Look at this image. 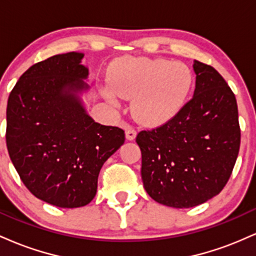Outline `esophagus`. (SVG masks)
<instances>
[{"instance_id": "esophagus-1", "label": "esophagus", "mask_w": 256, "mask_h": 256, "mask_svg": "<svg viewBox=\"0 0 256 256\" xmlns=\"http://www.w3.org/2000/svg\"><path fill=\"white\" fill-rule=\"evenodd\" d=\"M136 134H137V132L134 131V128H131V126H128V128H126V131H125L126 140H134V138H136Z\"/></svg>"}]
</instances>
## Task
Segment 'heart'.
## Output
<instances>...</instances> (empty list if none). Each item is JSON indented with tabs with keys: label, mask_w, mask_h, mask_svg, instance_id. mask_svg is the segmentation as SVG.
Returning <instances> with one entry per match:
<instances>
[{
	"label": "heart",
	"mask_w": 256,
	"mask_h": 256,
	"mask_svg": "<svg viewBox=\"0 0 256 256\" xmlns=\"http://www.w3.org/2000/svg\"><path fill=\"white\" fill-rule=\"evenodd\" d=\"M192 85L194 73L183 62L126 58L113 64L104 95L112 104H118L116 95L134 98L136 118L144 125L156 126L171 120L183 108Z\"/></svg>",
	"instance_id": "obj_1"
}]
</instances>
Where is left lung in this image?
<instances>
[{
    "mask_svg": "<svg viewBox=\"0 0 256 256\" xmlns=\"http://www.w3.org/2000/svg\"><path fill=\"white\" fill-rule=\"evenodd\" d=\"M194 71L192 98L171 120L136 138L146 192L173 208L195 207L218 195L240 152L234 94L210 64L195 60Z\"/></svg>",
    "mask_w": 256,
    "mask_h": 256,
    "instance_id": "obj_1",
    "label": "left lung"
}]
</instances>
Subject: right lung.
Returning <instances> with one entry per match:
<instances>
[{"mask_svg":"<svg viewBox=\"0 0 256 256\" xmlns=\"http://www.w3.org/2000/svg\"><path fill=\"white\" fill-rule=\"evenodd\" d=\"M84 54L34 64L10 91L6 142L25 186L61 208L90 204L104 164L124 144V130L95 122L78 94L89 89Z\"/></svg>","mask_w":256,"mask_h":256,"instance_id":"right-lung-1","label":"right lung"}]
</instances>
